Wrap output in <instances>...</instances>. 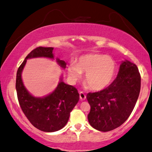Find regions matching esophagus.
Instances as JSON below:
<instances>
[{
  "mask_svg": "<svg viewBox=\"0 0 152 152\" xmlns=\"http://www.w3.org/2000/svg\"><path fill=\"white\" fill-rule=\"evenodd\" d=\"M79 98H80L81 100H84L86 99V96L83 92H79Z\"/></svg>",
  "mask_w": 152,
  "mask_h": 152,
  "instance_id": "esophagus-1",
  "label": "esophagus"
}]
</instances>
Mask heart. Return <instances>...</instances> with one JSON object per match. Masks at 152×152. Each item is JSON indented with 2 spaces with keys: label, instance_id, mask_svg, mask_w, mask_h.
<instances>
[{
  "label": "heart",
  "instance_id": "b5f03b06",
  "mask_svg": "<svg viewBox=\"0 0 152 152\" xmlns=\"http://www.w3.org/2000/svg\"><path fill=\"white\" fill-rule=\"evenodd\" d=\"M116 63L111 57L102 54H85L71 63L67 69L70 79L75 81L86 72L85 80L91 89L101 90L109 86L116 73Z\"/></svg>",
  "mask_w": 152,
  "mask_h": 152
}]
</instances>
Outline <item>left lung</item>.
I'll return each instance as SVG.
<instances>
[{"mask_svg": "<svg viewBox=\"0 0 152 152\" xmlns=\"http://www.w3.org/2000/svg\"><path fill=\"white\" fill-rule=\"evenodd\" d=\"M141 90V75L134 63H121L117 77L110 86L97 92H90L88 122L99 131L108 132L120 126L131 114Z\"/></svg>", "mask_w": 152, "mask_h": 152, "instance_id": "obj_1", "label": "left lung"}]
</instances>
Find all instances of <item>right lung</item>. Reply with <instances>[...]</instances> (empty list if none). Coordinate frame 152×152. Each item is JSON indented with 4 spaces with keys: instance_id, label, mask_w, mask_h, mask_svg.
<instances>
[{
    "instance_id": "1",
    "label": "right lung",
    "mask_w": 152,
    "mask_h": 152,
    "mask_svg": "<svg viewBox=\"0 0 152 152\" xmlns=\"http://www.w3.org/2000/svg\"><path fill=\"white\" fill-rule=\"evenodd\" d=\"M53 48L39 47L26 57L17 72L15 88L18 101L24 115L37 129L52 132L62 129L68 122L70 113L79 100L77 90L73 86L66 84L60 79L56 89L43 97H35L26 90L23 83L22 73L28 59L48 58L53 59ZM58 64L62 69L66 63L56 58Z\"/></svg>"
}]
</instances>
